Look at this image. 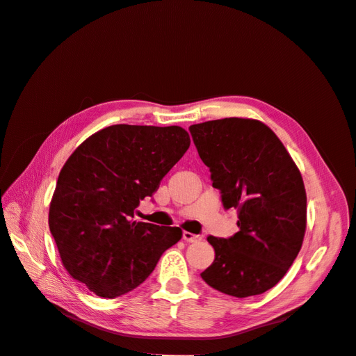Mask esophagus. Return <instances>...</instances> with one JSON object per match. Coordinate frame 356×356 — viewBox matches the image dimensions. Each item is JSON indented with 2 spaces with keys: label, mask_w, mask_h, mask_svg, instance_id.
Here are the masks:
<instances>
[{
  "label": "esophagus",
  "mask_w": 356,
  "mask_h": 356,
  "mask_svg": "<svg viewBox=\"0 0 356 356\" xmlns=\"http://www.w3.org/2000/svg\"><path fill=\"white\" fill-rule=\"evenodd\" d=\"M182 239L186 242H197L200 241V236L195 234V233H190V232H182Z\"/></svg>",
  "instance_id": "1"
}]
</instances>
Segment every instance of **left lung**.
Here are the masks:
<instances>
[{
	"label": "left lung",
	"instance_id": "1",
	"mask_svg": "<svg viewBox=\"0 0 356 356\" xmlns=\"http://www.w3.org/2000/svg\"><path fill=\"white\" fill-rule=\"evenodd\" d=\"M209 168L224 209H238V233L208 236L213 263L204 282L227 296L266 293L288 272L306 230L303 178L284 144L264 123L221 118L188 127Z\"/></svg>",
	"mask_w": 356,
	"mask_h": 356
}]
</instances>
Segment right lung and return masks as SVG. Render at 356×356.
<instances>
[{"label": "right lung", "mask_w": 356, "mask_h": 356, "mask_svg": "<svg viewBox=\"0 0 356 356\" xmlns=\"http://www.w3.org/2000/svg\"><path fill=\"white\" fill-rule=\"evenodd\" d=\"M188 147L179 126L114 124L86 139L63 165L49 227L68 273L96 296L131 293L181 239L179 227L134 215Z\"/></svg>", "instance_id": "right-lung-1"}]
</instances>
